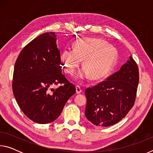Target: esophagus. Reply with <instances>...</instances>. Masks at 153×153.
<instances>
[{"mask_svg":"<svg viewBox=\"0 0 153 153\" xmlns=\"http://www.w3.org/2000/svg\"><path fill=\"white\" fill-rule=\"evenodd\" d=\"M76 93L77 94H80L82 92V90L81 88V87H80L79 86H76Z\"/></svg>","mask_w":153,"mask_h":153,"instance_id":"esophagus-1","label":"esophagus"}]
</instances>
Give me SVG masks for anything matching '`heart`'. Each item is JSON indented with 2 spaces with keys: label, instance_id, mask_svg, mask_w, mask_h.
I'll list each match as a JSON object with an SVG mask.
<instances>
[{
  "label": "heart",
  "instance_id": "1",
  "mask_svg": "<svg viewBox=\"0 0 153 153\" xmlns=\"http://www.w3.org/2000/svg\"><path fill=\"white\" fill-rule=\"evenodd\" d=\"M117 57L115 49L98 38H86L75 42L74 49L66 48L61 55V61L64 71L73 76L84 59L85 67L77 74L79 79L92 76L99 79L109 74Z\"/></svg>",
  "mask_w": 153,
  "mask_h": 153
}]
</instances>
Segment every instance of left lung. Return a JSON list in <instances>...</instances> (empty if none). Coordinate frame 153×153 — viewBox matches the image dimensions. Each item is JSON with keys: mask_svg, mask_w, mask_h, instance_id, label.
<instances>
[{"mask_svg": "<svg viewBox=\"0 0 153 153\" xmlns=\"http://www.w3.org/2000/svg\"><path fill=\"white\" fill-rule=\"evenodd\" d=\"M138 82V65L129 56L118 71L85 90L87 98L85 115L88 120L102 127L118 123L133 107Z\"/></svg>", "mask_w": 153, "mask_h": 153, "instance_id": "8db88e82", "label": "left lung"}]
</instances>
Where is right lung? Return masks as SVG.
<instances>
[{
    "instance_id": "1",
    "label": "right lung",
    "mask_w": 153,
    "mask_h": 153,
    "mask_svg": "<svg viewBox=\"0 0 153 153\" xmlns=\"http://www.w3.org/2000/svg\"><path fill=\"white\" fill-rule=\"evenodd\" d=\"M60 51L55 32L44 33L20 52L14 67L12 88L27 117L38 123L53 122L76 93V86L62 74ZM62 84L56 90L50 87Z\"/></svg>"
}]
</instances>
